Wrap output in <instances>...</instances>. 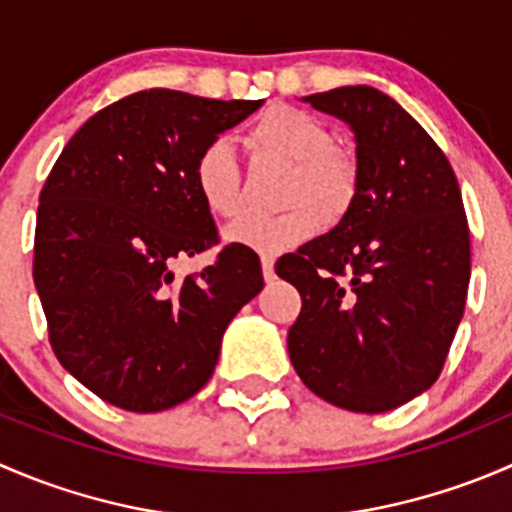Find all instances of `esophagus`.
Wrapping results in <instances>:
<instances>
[{
    "mask_svg": "<svg viewBox=\"0 0 512 512\" xmlns=\"http://www.w3.org/2000/svg\"><path fill=\"white\" fill-rule=\"evenodd\" d=\"M260 262H262V275H265V280H275V260H272V255H262Z\"/></svg>",
    "mask_w": 512,
    "mask_h": 512,
    "instance_id": "esophagus-1",
    "label": "esophagus"
}]
</instances>
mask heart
<instances>
[{
    "mask_svg": "<svg viewBox=\"0 0 512 512\" xmlns=\"http://www.w3.org/2000/svg\"><path fill=\"white\" fill-rule=\"evenodd\" d=\"M255 151L292 163L287 178V210L247 213L227 230V240L250 250L275 255L307 240L319 215L339 218L356 193L354 160L337 146L327 123L294 106L265 108L247 131ZM193 188L210 215L232 220L242 210V180L235 151L225 138L205 143L193 163Z\"/></svg>",
    "mask_w": 512,
    "mask_h": 512,
    "instance_id": "b5f03b06",
    "label": "heart"
}]
</instances>
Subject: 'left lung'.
<instances>
[{
	"instance_id": "obj_1",
	"label": "left lung",
	"mask_w": 512,
	"mask_h": 512,
	"mask_svg": "<svg viewBox=\"0 0 512 512\" xmlns=\"http://www.w3.org/2000/svg\"><path fill=\"white\" fill-rule=\"evenodd\" d=\"M302 101L352 128L356 193L327 235L277 260L302 294L289 359L319 399L384 414L431 389L463 319L471 237L461 188L433 138L379 89Z\"/></svg>"
}]
</instances>
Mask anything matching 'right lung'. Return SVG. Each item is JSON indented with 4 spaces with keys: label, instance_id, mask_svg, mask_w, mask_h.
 Returning <instances> with one entry per match:
<instances>
[{
    "label": "right lung",
    "instance_id": "obj_1",
    "mask_svg": "<svg viewBox=\"0 0 512 512\" xmlns=\"http://www.w3.org/2000/svg\"><path fill=\"white\" fill-rule=\"evenodd\" d=\"M262 103L138 91L91 116L46 178L34 285L51 349L118 409L153 414L198 394L227 324L265 285L242 245L198 275L173 272L220 242L193 188L195 158Z\"/></svg>",
    "mask_w": 512,
    "mask_h": 512
}]
</instances>
